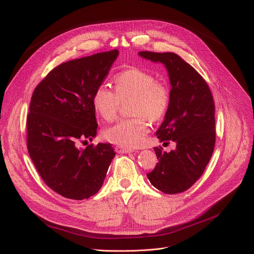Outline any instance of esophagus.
I'll return each instance as SVG.
<instances>
[{"instance_id":"obj_1","label":"esophagus","mask_w":254,"mask_h":254,"mask_svg":"<svg viewBox=\"0 0 254 254\" xmlns=\"http://www.w3.org/2000/svg\"><path fill=\"white\" fill-rule=\"evenodd\" d=\"M115 151L119 152V153H128V152H131L132 149L130 148H127V147H123V146H120V145H117L115 146Z\"/></svg>"}]
</instances>
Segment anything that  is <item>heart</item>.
Segmentation results:
<instances>
[{
	"instance_id": "b5f03b06",
	"label": "heart",
	"mask_w": 254,
	"mask_h": 254,
	"mask_svg": "<svg viewBox=\"0 0 254 254\" xmlns=\"http://www.w3.org/2000/svg\"><path fill=\"white\" fill-rule=\"evenodd\" d=\"M128 99L133 117L107 127L103 135L107 141L123 147H136L149 132L148 119L155 122L164 117L171 93L166 84L157 81L151 73L131 67L115 76L114 91L106 84L97 87L92 103L104 120L112 121L117 118L122 102Z\"/></svg>"
}]
</instances>
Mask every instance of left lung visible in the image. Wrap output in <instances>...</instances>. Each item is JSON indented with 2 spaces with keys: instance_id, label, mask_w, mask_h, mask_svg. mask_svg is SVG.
Wrapping results in <instances>:
<instances>
[{
  "instance_id": "8db88e82",
  "label": "left lung",
  "mask_w": 254,
  "mask_h": 254,
  "mask_svg": "<svg viewBox=\"0 0 254 254\" xmlns=\"http://www.w3.org/2000/svg\"><path fill=\"white\" fill-rule=\"evenodd\" d=\"M139 55L167 68L171 101L156 134L163 144L176 143L170 152L155 147L159 162L147 178L163 193H182L200 178L213 155L216 132L212 92L202 76L177 54L143 51Z\"/></svg>"
}]
</instances>
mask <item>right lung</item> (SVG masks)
<instances>
[{"label": "right lung", "mask_w": 254, "mask_h": 254, "mask_svg": "<svg viewBox=\"0 0 254 254\" xmlns=\"http://www.w3.org/2000/svg\"><path fill=\"white\" fill-rule=\"evenodd\" d=\"M119 51L66 61L45 76L34 90L26 120L27 149L47 186L68 199L95 195L113 157L110 143H79L96 135L92 98L108 75Z\"/></svg>", "instance_id": "obj_1"}]
</instances>
